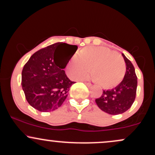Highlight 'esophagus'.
I'll return each instance as SVG.
<instances>
[{
    "instance_id": "34e87169",
    "label": "esophagus",
    "mask_w": 155,
    "mask_h": 155,
    "mask_svg": "<svg viewBox=\"0 0 155 155\" xmlns=\"http://www.w3.org/2000/svg\"><path fill=\"white\" fill-rule=\"evenodd\" d=\"M85 84H86L87 87H92V84H91V83L85 82Z\"/></svg>"
}]
</instances>
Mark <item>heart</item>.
Masks as SVG:
<instances>
[{
	"label": "heart",
	"instance_id": "heart-1",
	"mask_svg": "<svg viewBox=\"0 0 155 155\" xmlns=\"http://www.w3.org/2000/svg\"><path fill=\"white\" fill-rule=\"evenodd\" d=\"M90 69L93 81L105 89L120 84L126 71L123 58L104 47L83 48L67 64L68 74L74 79H86Z\"/></svg>",
	"mask_w": 155,
	"mask_h": 155
}]
</instances>
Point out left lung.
<instances>
[{
	"label": "left lung",
	"instance_id": "1",
	"mask_svg": "<svg viewBox=\"0 0 155 155\" xmlns=\"http://www.w3.org/2000/svg\"><path fill=\"white\" fill-rule=\"evenodd\" d=\"M126 65L124 79L120 84L111 90H104L102 95L95 99L100 109L109 114L124 113L131 107L136 95L137 76L133 65L124 54H122Z\"/></svg>",
	"mask_w": 155,
	"mask_h": 155
}]
</instances>
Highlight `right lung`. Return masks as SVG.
<instances>
[{
    "label": "right lung",
    "mask_w": 155,
    "mask_h": 155,
    "mask_svg": "<svg viewBox=\"0 0 155 155\" xmlns=\"http://www.w3.org/2000/svg\"><path fill=\"white\" fill-rule=\"evenodd\" d=\"M76 45L58 42L37 51L22 71V87L32 107L41 112L58 109L73 84L63 70L77 50ZM60 51L64 54L60 55Z\"/></svg>",
    "instance_id": "add662e5"
}]
</instances>
